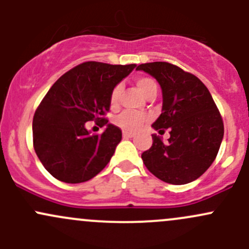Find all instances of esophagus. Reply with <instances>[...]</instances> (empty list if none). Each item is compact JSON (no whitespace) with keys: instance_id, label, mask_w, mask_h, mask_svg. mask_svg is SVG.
Segmentation results:
<instances>
[{"instance_id":"obj_1","label":"esophagus","mask_w":249,"mask_h":249,"mask_svg":"<svg viewBox=\"0 0 249 249\" xmlns=\"http://www.w3.org/2000/svg\"><path fill=\"white\" fill-rule=\"evenodd\" d=\"M123 137H124V139H130V137H134V132L123 131Z\"/></svg>"}]
</instances>
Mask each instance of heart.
I'll use <instances>...</instances> for the list:
<instances>
[{
	"label": "heart",
	"instance_id": "obj_1",
	"mask_svg": "<svg viewBox=\"0 0 249 249\" xmlns=\"http://www.w3.org/2000/svg\"><path fill=\"white\" fill-rule=\"evenodd\" d=\"M136 85L140 89V91L144 95L145 97L149 96L152 92H157L158 85L152 78L148 77H140L136 79ZM120 94H122V85H115L112 89L109 95V104L112 107L118 106L120 99ZM148 119V117L142 113H136V112H124L120 115H118L117 119H115V124L118 126L122 127L125 131H135L137 130L145 120Z\"/></svg>",
	"mask_w": 249,
	"mask_h": 249
}]
</instances>
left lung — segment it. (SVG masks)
<instances>
[{
    "label": "left lung",
    "instance_id": "left-lung-1",
    "mask_svg": "<svg viewBox=\"0 0 249 249\" xmlns=\"http://www.w3.org/2000/svg\"><path fill=\"white\" fill-rule=\"evenodd\" d=\"M136 70L154 77L161 88V114L153 129L159 134L170 130L167 142L152 135V147L142 153L145 167L170 184L197 179L214 161L224 136L212 95L199 78L169 62H148Z\"/></svg>",
    "mask_w": 249,
    "mask_h": 249
}]
</instances>
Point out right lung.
<instances>
[{"mask_svg": "<svg viewBox=\"0 0 249 249\" xmlns=\"http://www.w3.org/2000/svg\"><path fill=\"white\" fill-rule=\"evenodd\" d=\"M135 67L88 61L53 84L32 122L35 152L53 177L74 184L106 167L122 141V130L102 117L109 110L112 89ZM91 120L107 125L101 135L86 130L85 124Z\"/></svg>", "mask_w": 249, "mask_h": 249, "instance_id": "obj_1", "label": "right lung"}]
</instances>
